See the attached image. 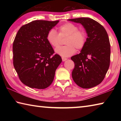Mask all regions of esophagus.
<instances>
[{
  "instance_id": "1",
  "label": "esophagus",
  "mask_w": 121,
  "mask_h": 121,
  "mask_svg": "<svg viewBox=\"0 0 121 121\" xmlns=\"http://www.w3.org/2000/svg\"><path fill=\"white\" fill-rule=\"evenodd\" d=\"M62 60L63 61H66L67 60V59L65 58H62Z\"/></svg>"
}]
</instances>
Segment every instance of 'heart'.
Wrapping results in <instances>:
<instances>
[{
	"mask_svg": "<svg viewBox=\"0 0 121 121\" xmlns=\"http://www.w3.org/2000/svg\"><path fill=\"white\" fill-rule=\"evenodd\" d=\"M67 37L65 46L60 47L56 50L57 53L65 57L70 56L77 50H82L86 44L87 35L85 30L79 29L76 24L66 23L59 26V34L54 29H51L47 35V40L53 48H58L60 45L61 38Z\"/></svg>",
	"mask_w": 121,
	"mask_h": 121,
	"instance_id": "obj_1",
	"label": "heart"
}]
</instances>
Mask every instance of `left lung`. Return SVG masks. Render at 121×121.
Segmentation results:
<instances>
[{
    "label": "left lung",
    "mask_w": 121,
    "mask_h": 121,
    "mask_svg": "<svg viewBox=\"0 0 121 121\" xmlns=\"http://www.w3.org/2000/svg\"><path fill=\"white\" fill-rule=\"evenodd\" d=\"M68 21L81 23L87 35L81 53L71 58L75 63L73 79L83 89L95 87L104 80L109 67L110 45L107 31L99 23L90 18H76Z\"/></svg>",
    "instance_id": "8db88e82"
}]
</instances>
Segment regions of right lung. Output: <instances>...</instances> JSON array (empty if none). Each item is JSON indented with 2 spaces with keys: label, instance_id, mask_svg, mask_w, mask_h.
<instances>
[{
  "label": "right lung",
  "instance_id": "add662e5",
  "mask_svg": "<svg viewBox=\"0 0 121 121\" xmlns=\"http://www.w3.org/2000/svg\"><path fill=\"white\" fill-rule=\"evenodd\" d=\"M59 21L35 20L20 28L13 44V65L24 85L44 89L54 79L62 62L47 40V35Z\"/></svg>",
  "mask_w": 121,
  "mask_h": 121
}]
</instances>
